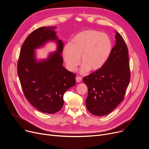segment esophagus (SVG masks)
I'll use <instances>...</instances> for the list:
<instances>
[{"mask_svg":"<svg viewBox=\"0 0 149 149\" xmlns=\"http://www.w3.org/2000/svg\"><path fill=\"white\" fill-rule=\"evenodd\" d=\"M75 79H76V81H77V83L81 82V81H82V78L80 77H77Z\"/></svg>","mask_w":149,"mask_h":149,"instance_id":"esophagus-1","label":"esophagus"}]
</instances>
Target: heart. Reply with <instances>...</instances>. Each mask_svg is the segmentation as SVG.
<instances>
[{
	"label": "heart",
	"instance_id": "obj_1",
	"mask_svg": "<svg viewBox=\"0 0 149 149\" xmlns=\"http://www.w3.org/2000/svg\"><path fill=\"white\" fill-rule=\"evenodd\" d=\"M112 49L111 38L106 34L94 30H86L77 34L66 46L63 56L70 71L73 72L81 63V74L89 70H100L109 59Z\"/></svg>",
	"mask_w": 149,
	"mask_h": 149
}]
</instances>
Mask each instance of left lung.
Instances as JSON below:
<instances>
[{
	"label": "left lung",
	"mask_w": 149,
	"mask_h": 149,
	"mask_svg": "<svg viewBox=\"0 0 149 149\" xmlns=\"http://www.w3.org/2000/svg\"><path fill=\"white\" fill-rule=\"evenodd\" d=\"M116 43L103 66L83 78L88 87L86 100L93 115L110 113L123 102L130 80L128 51L123 37L115 32Z\"/></svg>",
	"instance_id": "1"
}]
</instances>
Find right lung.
Listing matches in <instances>:
<instances>
[{"mask_svg": "<svg viewBox=\"0 0 149 149\" xmlns=\"http://www.w3.org/2000/svg\"><path fill=\"white\" fill-rule=\"evenodd\" d=\"M56 26H43L33 31L25 39L19 56L17 71L24 95L36 109L55 113L63 106V94L75 84V75L62 66L63 43L55 31ZM49 41H55L56 51L46 60L37 61L35 49Z\"/></svg>", "mask_w": 149, "mask_h": 149, "instance_id": "right-lung-1", "label": "right lung"}]
</instances>
